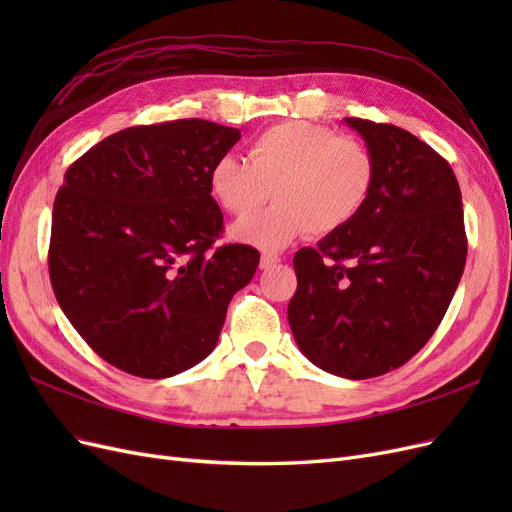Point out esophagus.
<instances>
[{"label":"esophagus","instance_id":"esophagus-1","mask_svg":"<svg viewBox=\"0 0 512 512\" xmlns=\"http://www.w3.org/2000/svg\"><path fill=\"white\" fill-rule=\"evenodd\" d=\"M277 262H280V258L277 256H273V254H262V258H260V269H271V267H275Z\"/></svg>","mask_w":512,"mask_h":512}]
</instances>
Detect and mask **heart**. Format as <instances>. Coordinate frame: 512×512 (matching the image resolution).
Segmentation results:
<instances>
[{"label": "heart", "mask_w": 512, "mask_h": 512, "mask_svg": "<svg viewBox=\"0 0 512 512\" xmlns=\"http://www.w3.org/2000/svg\"><path fill=\"white\" fill-rule=\"evenodd\" d=\"M376 183V162L356 138L309 121H286L258 134L247 162L222 156L211 166L209 192L235 218L252 215L273 194L275 205L237 222L230 235L277 252L309 230L316 237L346 228Z\"/></svg>", "instance_id": "1"}]
</instances>
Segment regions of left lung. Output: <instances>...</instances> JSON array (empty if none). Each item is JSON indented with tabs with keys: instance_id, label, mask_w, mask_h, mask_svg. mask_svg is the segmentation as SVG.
Returning a JSON list of instances; mask_svg holds the SVG:
<instances>
[{
	"instance_id": "1",
	"label": "left lung",
	"mask_w": 512,
	"mask_h": 512,
	"mask_svg": "<svg viewBox=\"0 0 512 512\" xmlns=\"http://www.w3.org/2000/svg\"><path fill=\"white\" fill-rule=\"evenodd\" d=\"M376 162L367 205L318 247L294 254L288 322L329 374L365 380L410 361L438 329L466 267L453 168L397 126L346 117Z\"/></svg>"
}]
</instances>
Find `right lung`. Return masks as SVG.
<instances>
[{
    "label": "right lung",
    "mask_w": 512,
    "mask_h": 512,
    "mask_svg": "<svg viewBox=\"0 0 512 512\" xmlns=\"http://www.w3.org/2000/svg\"><path fill=\"white\" fill-rule=\"evenodd\" d=\"M241 132L177 119L111 134L64 177L49 273L59 307L106 363L138 378H170L218 344L232 294L260 254L228 243L211 252L224 215L211 166Z\"/></svg>",
    "instance_id": "right-lung-1"
}]
</instances>
